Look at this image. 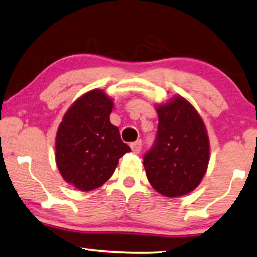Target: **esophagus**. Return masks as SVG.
Returning <instances> with one entry per match:
<instances>
[{
    "mask_svg": "<svg viewBox=\"0 0 257 257\" xmlns=\"http://www.w3.org/2000/svg\"><path fill=\"white\" fill-rule=\"evenodd\" d=\"M141 147H142V141L141 140H137V141L132 142V144H131V148H132V151L134 153L140 152Z\"/></svg>",
    "mask_w": 257,
    "mask_h": 257,
    "instance_id": "34e87169",
    "label": "esophagus"
}]
</instances>
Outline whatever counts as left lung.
<instances>
[{
	"mask_svg": "<svg viewBox=\"0 0 257 257\" xmlns=\"http://www.w3.org/2000/svg\"><path fill=\"white\" fill-rule=\"evenodd\" d=\"M158 131L144 154V166L152 187L168 197L190 193L206 174L209 141L202 119L191 105L176 97L160 105Z\"/></svg>",
	"mask_w": 257,
	"mask_h": 257,
	"instance_id": "left-lung-1",
	"label": "left lung"
}]
</instances>
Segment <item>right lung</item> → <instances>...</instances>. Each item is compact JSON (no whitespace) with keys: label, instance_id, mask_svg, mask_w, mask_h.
<instances>
[{"label":"right lung","instance_id":"obj_1","mask_svg":"<svg viewBox=\"0 0 257 257\" xmlns=\"http://www.w3.org/2000/svg\"><path fill=\"white\" fill-rule=\"evenodd\" d=\"M112 100L93 89L74 103L56 135V163L62 177L82 191L100 187L112 176L131 147L110 123Z\"/></svg>","mask_w":257,"mask_h":257}]
</instances>
